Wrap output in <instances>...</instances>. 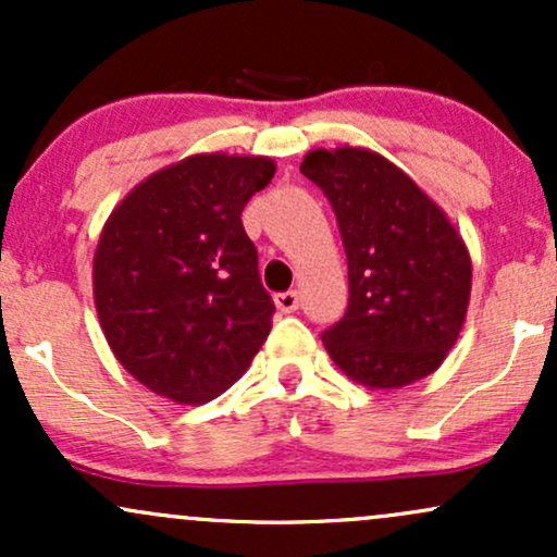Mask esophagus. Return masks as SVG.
<instances>
[{
    "label": "esophagus",
    "mask_w": 557,
    "mask_h": 557,
    "mask_svg": "<svg viewBox=\"0 0 557 557\" xmlns=\"http://www.w3.org/2000/svg\"><path fill=\"white\" fill-rule=\"evenodd\" d=\"M274 304H277V309H280V311H285V314H290V311H296V309H298V304H300L298 290H285V293H277V296H274Z\"/></svg>",
    "instance_id": "34e87169"
}]
</instances>
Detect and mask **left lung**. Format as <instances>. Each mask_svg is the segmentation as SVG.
I'll return each mask as SVG.
<instances>
[{
  "mask_svg": "<svg viewBox=\"0 0 557 557\" xmlns=\"http://www.w3.org/2000/svg\"><path fill=\"white\" fill-rule=\"evenodd\" d=\"M300 172L330 198L348 259V309L322 335L332 361L374 389L432 374L469 309L471 259L458 230L369 149L309 151Z\"/></svg>",
  "mask_w": 557,
  "mask_h": 557,
  "instance_id": "obj_1",
  "label": "left lung"
}]
</instances>
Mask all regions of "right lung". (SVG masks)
<instances>
[{
  "label": "right lung",
  "instance_id": "1",
  "mask_svg": "<svg viewBox=\"0 0 557 557\" xmlns=\"http://www.w3.org/2000/svg\"><path fill=\"white\" fill-rule=\"evenodd\" d=\"M267 157L196 154L138 183L101 230L94 300L117 361L185 406L238 382L272 330L243 207L274 175Z\"/></svg>",
  "mask_w": 557,
  "mask_h": 557
}]
</instances>
